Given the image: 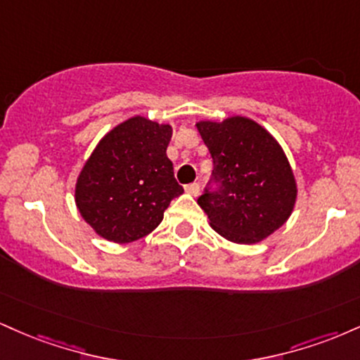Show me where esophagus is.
<instances>
[{
	"label": "esophagus",
	"instance_id": "obj_1",
	"mask_svg": "<svg viewBox=\"0 0 360 360\" xmlns=\"http://www.w3.org/2000/svg\"><path fill=\"white\" fill-rule=\"evenodd\" d=\"M184 189H186V193L191 194V196H198V194H200V184H198V183L188 184Z\"/></svg>",
	"mask_w": 360,
	"mask_h": 360
}]
</instances>
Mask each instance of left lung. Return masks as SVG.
<instances>
[{"label": "left lung", "instance_id": "obj_1", "mask_svg": "<svg viewBox=\"0 0 360 360\" xmlns=\"http://www.w3.org/2000/svg\"><path fill=\"white\" fill-rule=\"evenodd\" d=\"M196 128L213 159L212 179L198 198L212 229L235 243L267 238L286 223L298 194L278 140L245 117L198 122Z\"/></svg>", "mask_w": 360, "mask_h": 360}]
</instances>
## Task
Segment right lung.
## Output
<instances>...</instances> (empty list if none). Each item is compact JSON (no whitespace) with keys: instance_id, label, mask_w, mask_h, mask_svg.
Returning a JSON list of instances; mask_svg holds the SVG:
<instances>
[{"instance_id":"right-lung-1","label":"right lung","mask_w":360,"mask_h":360,"mask_svg":"<svg viewBox=\"0 0 360 360\" xmlns=\"http://www.w3.org/2000/svg\"><path fill=\"white\" fill-rule=\"evenodd\" d=\"M171 137V125L134 117L100 140L76 183L77 210L100 237L117 243L146 237L184 193L166 154Z\"/></svg>"}]
</instances>
